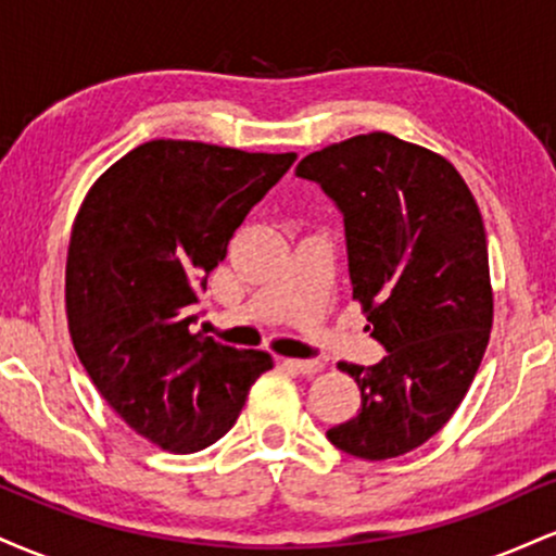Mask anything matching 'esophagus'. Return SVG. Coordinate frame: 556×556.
<instances>
[{
    "mask_svg": "<svg viewBox=\"0 0 556 556\" xmlns=\"http://www.w3.org/2000/svg\"><path fill=\"white\" fill-rule=\"evenodd\" d=\"M287 368H292V371L303 374V376H314L324 368L321 361H300V358H287L285 361Z\"/></svg>",
    "mask_w": 556,
    "mask_h": 556,
    "instance_id": "esophagus-1",
    "label": "esophagus"
}]
</instances>
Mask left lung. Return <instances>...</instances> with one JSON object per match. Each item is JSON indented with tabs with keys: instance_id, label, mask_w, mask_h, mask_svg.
I'll use <instances>...</instances> for the list:
<instances>
[{
	"instance_id": "left-lung-1",
	"label": "left lung",
	"mask_w": 556,
	"mask_h": 556,
	"mask_svg": "<svg viewBox=\"0 0 556 556\" xmlns=\"http://www.w3.org/2000/svg\"><path fill=\"white\" fill-rule=\"evenodd\" d=\"M298 177L340 208L353 298L387 355L340 363L358 381V416L327 439L361 460L416 450L457 410L489 344L494 298L476 198L444 156L368 132L314 151Z\"/></svg>"
}]
</instances>
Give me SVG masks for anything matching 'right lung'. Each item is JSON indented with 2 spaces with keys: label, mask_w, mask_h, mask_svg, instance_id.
<instances>
[{
  "label": "right lung",
  "mask_w": 556,
  "mask_h": 556,
  "mask_svg": "<svg viewBox=\"0 0 556 556\" xmlns=\"http://www.w3.org/2000/svg\"><path fill=\"white\" fill-rule=\"evenodd\" d=\"M295 154L149 140L88 190L70 235L65 303L75 353L119 418L175 455L232 429L264 350L193 334L198 290Z\"/></svg>",
  "instance_id": "right-lung-1"
}]
</instances>
